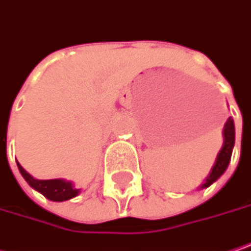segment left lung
<instances>
[{
    "mask_svg": "<svg viewBox=\"0 0 251 251\" xmlns=\"http://www.w3.org/2000/svg\"><path fill=\"white\" fill-rule=\"evenodd\" d=\"M223 146L220 149V152L217 153L216 162H214L213 168L210 170L209 176L206 177L204 183L200 186V189H206L210 184L214 183L225 172L227 169L230 159H231V152H233V146H234V122L231 119V116L227 119V122L225 124L223 127Z\"/></svg>",
    "mask_w": 251,
    "mask_h": 251,
    "instance_id": "1",
    "label": "left lung"
}]
</instances>
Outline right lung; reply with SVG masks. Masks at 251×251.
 I'll return each mask as SVG.
<instances>
[{
  "instance_id": "obj_1",
  "label": "right lung",
  "mask_w": 251,
  "mask_h": 251,
  "mask_svg": "<svg viewBox=\"0 0 251 251\" xmlns=\"http://www.w3.org/2000/svg\"><path fill=\"white\" fill-rule=\"evenodd\" d=\"M18 169L21 172L23 177L28 182V184L35 189L37 192L42 193L47 199L52 201H64L69 200L79 195V189H75L72 182H68L65 179H51V180H38L34 179L23 166L17 162Z\"/></svg>"
}]
</instances>
